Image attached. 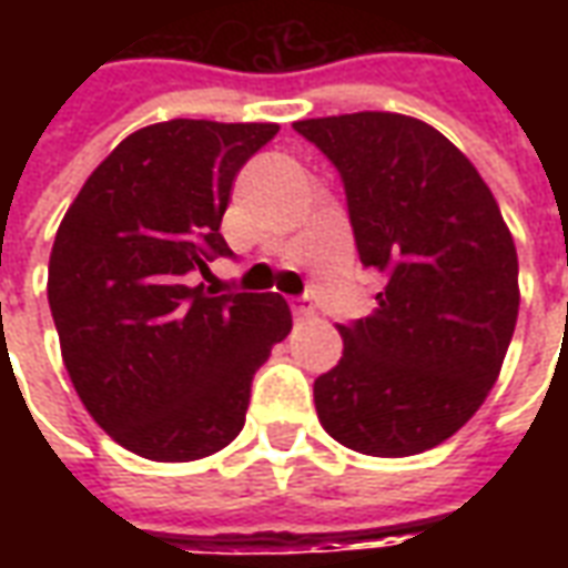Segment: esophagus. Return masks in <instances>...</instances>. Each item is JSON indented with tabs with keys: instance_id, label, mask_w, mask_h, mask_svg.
Listing matches in <instances>:
<instances>
[{
	"instance_id": "1",
	"label": "esophagus",
	"mask_w": 568,
	"mask_h": 568,
	"mask_svg": "<svg viewBox=\"0 0 568 568\" xmlns=\"http://www.w3.org/2000/svg\"><path fill=\"white\" fill-rule=\"evenodd\" d=\"M288 307L295 313V320H310L313 316V304L310 297H288Z\"/></svg>"
}]
</instances>
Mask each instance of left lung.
Returning <instances> with one entry per match:
<instances>
[{
    "mask_svg": "<svg viewBox=\"0 0 568 568\" xmlns=\"http://www.w3.org/2000/svg\"><path fill=\"white\" fill-rule=\"evenodd\" d=\"M337 166L358 258L386 276L365 320L337 325L344 356L313 383L344 447L414 456L475 417L511 344L517 248L471 161L417 118L297 121Z\"/></svg>",
    "mask_w": 568,
    "mask_h": 568,
    "instance_id": "1",
    "label": "left lung"
}]
</instances>
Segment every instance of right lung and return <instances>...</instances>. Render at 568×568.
Returning a JSON list of instances; mask_svg holds the SVG:
<instances>
[{
	"label": "right lung",
	"mask_w": 568,
	"mask_h": 568,
	"mask_svg": "<svg viewBox=\"0 0 568 568\" xmlns=\"http://www.w3.org/2000/svg\"><path fill=\"white\" fill-rule=\"evenodd\" d=\"M276 124L175 118L130 133L57 227L48 304L69 381L136 456L191 463L246 423L255 371L292 332L280 295L191 285L234 255L222 215Z\"/></svg>",
	"instance_id": "1"
}]
</instances>
